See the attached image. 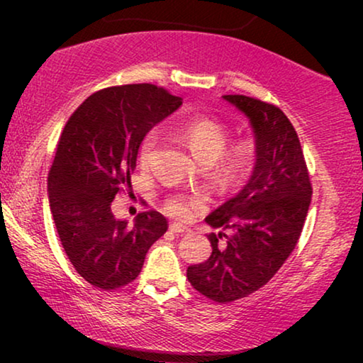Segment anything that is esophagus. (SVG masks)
Listing matches in <instances>:
<instances>
[{
	"label": "esophagus",
	"instance_id": "esophagus-1",
	"mask_svg": "<svg viewBox=\"0 0 363 363\" xmlns=\"http://www.w3.org/2000/svg\"><path fill=\"white\" fill-rule=\"evenodd\" d=\"M170 231L173 233V235H186L190 230L182 225H170Z\"/></svg>",
	"mask_w": 363,
	"mask_h": 363
}]
</instances>
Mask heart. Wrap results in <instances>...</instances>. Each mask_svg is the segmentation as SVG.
Segmentation results:
<instances>
[{
    "instance_id": "b5f03b06",
    "label": "heart",
    "mask_w": 363,
    "mask_h": 363,
    "mask_svg": "<svg viewBox=\"0 0 363 363\" xmlns=\"http://www.w3.org/2000/svg\"><path fill=\"white\" fill-rule=\"evenodd\" d=\"M180 135L193 155L201 163H213L218 178L226 183H236L250 170L255 157V142L252 138H240L226 147L228 128L225 123L211 117H190L177 125ZM158 142V132L150 130L143 135L138 145V162L142 167H148L152 152ZM205 206V200L198 195L175 193L163 203V210L175 220L185 221Z\"/></svg>"
}]
</instances>
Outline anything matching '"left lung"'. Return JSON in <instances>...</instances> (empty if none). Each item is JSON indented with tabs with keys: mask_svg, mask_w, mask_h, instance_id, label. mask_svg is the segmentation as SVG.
<instances>
[{
	"mask_svg": "<svg viewBox=\"0 0 363 363\" xmlns=\"http://www.w3.org/2000/svg\"><path fill=\"white\" fill-rule=\"evenodd\" d=\"M223 99L250 118L256 165L245 188L206 216L208 225L230 235H208L211 256L188 266L186 277L200 294L226 304L269 282L291 256L309 211L312 185L296 128L279 107L236 94Z\"/></svg>",
	"mask_w": 363,
	"mask_h": 363,
	"instance_id": "8db88e82",
	"label": "left lung"
}]
</instances>
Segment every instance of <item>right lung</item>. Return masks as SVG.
<instances>
[{
  "instance_id": "right-lung-1",
  "label": "right lung",
  "mask_w": 363,
  "mask_h": 363,
  "mask_svg": "<svg viewBox=\"0 0 363 363\" xmlns=\"http://www.w3.org/2000/svg\"><path fill=\"white\" fill-rule=\"evenodd\" d=\"M180 106V97L153 84L107 87L89 96L61 133L48 177L49 206L69 261L99 289L135 279L168 230L155 210L128 225L113 218L111 205L123 186L132 188L143 135Z\"/></svg>"
}]
</instances>
